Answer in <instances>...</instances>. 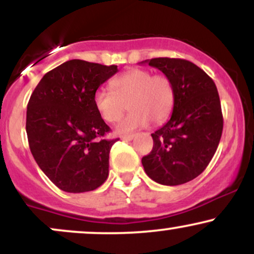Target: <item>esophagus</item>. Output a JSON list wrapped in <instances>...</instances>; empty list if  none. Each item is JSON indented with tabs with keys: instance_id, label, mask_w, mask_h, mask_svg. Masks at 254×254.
Listing matches in <instances>:
<instances>
[{
	"instance_id": "34e87169",
	"label": "esophagus",
	"mask_w": 254,
	"mask_h": 254,
	"mask_svg": "<svg viewBox=\"0 0 254 254\" xmlns=\"http://www.w3.org/2000/svg\"><path fill=\"white\" fill-rule=\"evenodd\" d=\"M133 137H135V135H127V136H122V139H123V141H131V139H133Z\"/></svg>"
}]
</instances>
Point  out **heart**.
<instances>
[{
  "mask_svg": "<svg viewBox=\"0 0 254 254\" xmlns=\"http://www.w3.org/2000/svg\"><path fill=\"white\" fill-rule=\"evenodd\" d=\"M112 92L98 89L93 103L101 118L116 123L130 107L116 131L121 135L132 132L150 123L159 124L170 117L174 106V87L166 75H154L147 69L133 68L113 78Z\"/></svg>",
  "mask_w": 254,
  "mask_h": 254,
  "instance_id": "heart-1",
  "label": "heart"
}]
</instances>
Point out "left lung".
Returning a JSON list of instances; mask_svg holds the SVG:
<instances>
[{
  "label": "left lung",
  "instance_id": "left-lung-1",
  "mask_svg": "<svg viewBox=\"0 0 254 254\" xmlns=\"http://www.w3.org/2000/svg\"><path fill=\"white\" fill-rule=\"evenodd\" d=\"M142 63L164 72L174 87L170 121L151 133L153 149L142 165L154 182L182 185L205 170L220 143L223 117L217 88L190 61L160 57Z\"/></svg>",
  "mask_w": 254,
  "mask_h": 254
}]
</instances>
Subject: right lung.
<instances>
[{"mask_svg":"<svg viewBox=\"0 0 254 254\" xmlns=\"http://www.w3.org/2000/svg\"><path fill=\"white\" fill-rule=\"evenodd\" d=\"M118 71L71 60L44 75L32 93L26 132L34 160L45 176L65 192L93 191L109 177L110 127L99 116L93 97Z\"/></svg>","mask_w":254,"mask_h":254,"instance_id":"obj_1","label":"right lung"}]
</instances>
